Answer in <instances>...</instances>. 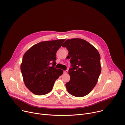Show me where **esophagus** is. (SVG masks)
Returning <instances> with one entry per match:
<instances>
[{
	"mask_svg": "<svg viewBox=\"0 0 125 125\" xmlns=\"http://www.w3.org/2000/svg\"><path fill=\"white\" fill-rule=\"evenodd\" d=\"M63 73L64 74H67L68 73V70H65L63 71Z\"/></svg>",
	"mask_w": 125,
	"mask_h": 125,
	"instance_id": "34e87169",
	"label": "esophagus"
}]
</instances>
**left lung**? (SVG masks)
<instances>
[{
  "label": "left lung",
  "instance_id": "obj_1",
  "mask_svg": "<svg viewBox=\"0 0 125 125\" xmlns=\"http://www.w3.org/2000/svg\"><path fill=\"white\" fill-rule=\"evenodd\" d=\"M62 46L69 51L70 80L66 83L68 93L76 97H83L94 87L101 73L100 56L97 50L81 39L66 40Z\"/></svg>",
  "mask_w": 125,
  "mask_h": 125
}]
</instances>
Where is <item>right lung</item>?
I'll return each mask as SVG.
<instances>
[{"label": "right lung", "mask_w": 125, "mask_h": 125, "mask_svg": "<svg viewBox=\"0 0 125 125\" xmlns=\"http://www.w3.org/2000/svg\"><path fill=\"white\" fill-rule=\"evenodd\" d=\"M65 39L42 42L31 46L23 56L21 71L26 87L33 94L42 95L52 90L55 81L62 75L56 69V54Z\"/></svg>", "instance_id": "add662e5"}]
</instances>
